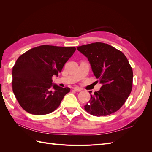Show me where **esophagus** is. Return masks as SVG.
<instances>
[{
	"instance_id": "esophagus-1",
	"label": "esophagus",
	"mask_w": 152,
	"mask_h": 152,
	"mask_svg": "<svg viewBox=\"0 0 152 152\" xmlns=\"http://www.w3.org/2000/svg\"><path fill=\"white\" fill-rule=\"evenodd\" d=\"M74 91H77V92H80V91H81V90H82V89L81 88H79V87H75L74 89Z\"/></svg>"
}]
</instances>
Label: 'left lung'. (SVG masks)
<instances>
[{
	"label": "left lung",
	"mask_w": 152,
	"mask_h": 152,
	"mask_svg": "<svg viewBox=\"0 0 152 152\" xmlns=\"http://www.w3.org/2000/svg\"><path fill=\"white\" fill-rule=\"evenodd\" d=\"M77 48L88 59L94 76L103 84L99 91L91 94L85 110L97 117L117 112L126 102L132 87V69L126 56L121 50L102 42Z\"/></svg>",
	"instance_id": "8db88e82"
}]
</instances>
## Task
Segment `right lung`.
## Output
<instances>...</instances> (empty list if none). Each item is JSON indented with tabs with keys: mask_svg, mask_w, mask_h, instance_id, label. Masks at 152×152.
<instances>
[{
	"mask_svg": "<svg viewBox=\"0 0 152 152\" xmlns=\"http://www.w3.org/2000/svg\"><path fill=\"white\" fill-rule=\"evenodd\" d=\"M74 47L42 45L21 54L12 67V91L22 108L34 115L53 112L70 91L53 84L75 51Z\"/></svg>",
	"mask_w": 152,
	"mask_h": 152,
	"instance_id": "add662e5",
	"label": "right lung"
}]
</instances>
